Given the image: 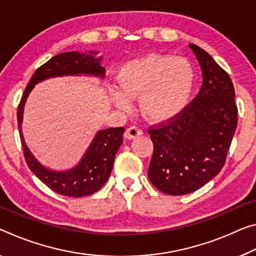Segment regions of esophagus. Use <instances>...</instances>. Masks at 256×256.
Here are the masks:
<instances>
[{
    "label": "esophagus",
    "mask_w": 256,
    "mask_h": 256,
    "mask_svg": "<svg viewBox=\"0 0 256 256\" xmlns=\"http://www.w3.org/2000/svg\"><path fill=\"white\" fill-rule=\"evenodd\" d=\"M141 134H142V130L139 126H136V125H132V126H130L125 131V138L126 139H134V138L140 136Z\"/></svg>",
    "instance_id": "obj_1"
}]
</instances>
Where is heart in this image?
<instances>
[{"label":"heart","instance_id":"b5f03b06","mask_svg":"<svg viewBox=\"0 0 256 256\" xmlns=\"http://www.w3.org/2000/svg\"><path fill=\"white\" fill-rule=\"evenodd\" d=\"M120 90L114 101L128 108L130 98H141L146 116L164 120L179 114L188 102L194 84V70L188 60L172 56L150 54L128 62L120 68Z\"/></svg>","mask_w":256,"mask_h":256}]
</instances>
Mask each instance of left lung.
<instances>
[{"label":"left lung","mask_w":256,"mask_h":256,"mask_svg":"<svg viewBox=\"0 0 256 256\" xmlns=\"http://www.w3.org/2000/svg\"><path fill=\"white\" fill-rule=\"evenodd\" d=\"M189 46L202 68L200 90L179 114L148 128L154 144L148 178L172 196L196 192L220 173L238 122L228 72L205 50Z\"/></svg>","instance_id":"1"}]
</instances>
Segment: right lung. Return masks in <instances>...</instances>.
I'll return each mask as SVG.
<instances>
[{
	"label": "right lung",
	"mask_w": 256,
	"mask_h": 256,
	"mask_svg": "<svg viewBox=\"0 0 256 256\" xmlns=\"http://www.w3.org/2000/svg\"><path fill=\"white\" fill-rule=\"evenodd\" d=\"M90 54H78V52H66L60 54L38 67L32 76L24 91L22 98L18 104L17 118L20 141H22L25 160L38 179L46 184L54 192L68 197H83L90 196L102 186L110 176L114 160L117 150L123 142L124 128H110L101 130L92 141L90 148L85 152L80 164L72 170L66 172H54L43 168L34 156L32 155L24 141L22 133V112L26 99L35 84L40 80L54 76L62 75H78L91 74L104 76V68L101 66V58H94Z\"/></svg>",
	"instance_id": "1"
}]
</instances>
